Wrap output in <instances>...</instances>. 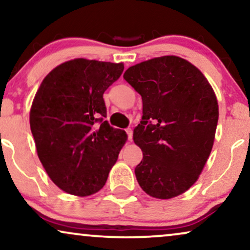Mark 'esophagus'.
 Masks as SVG:
<instances>
[{"label": "esophagus", "instance_id": "1", "mask_svg": "<svg viewBox=\"0 0 250 250\" xmlns=\"http://www.w3.org/2000/svg\"><path fill=\"white\" fill-rule=\"evenodd\" d=\"M126 134H127V138L129 141H132V138H133V131L131 128H127L126 129Z\"/></svg>", "mask_w": 250, "mask_h": 250}]
</instances>
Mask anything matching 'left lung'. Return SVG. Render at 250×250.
Masks as SVG:
<instances>
[{
	"label": "left lung",
	"mask_w": 250,
	"mask_h": 250,
	"mask_svg": "<svg viewBox=\"0 0 250 250\" xmlns=\"http://www.w3.org/2000/svg\"><path fill=\"white\" fill-rule=\"evenodd\" d=\"M124 80L142 97V121L133 132L143 152L136 180L153 198L180 196L198 180L213 148L214 90L196 66L176 56L129 67Z\"/></svg>",
	"instance_id": "8db88e82"
}]
</instances>
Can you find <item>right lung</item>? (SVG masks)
<instances>
[{
  "mask_svg": "<svg viewBox=\"0 0 250 250\" xmlns=\"http://www.w3.org/2000/svg\"><path fill=\"white\" fill-rule=\"evenodd\" d=\"M123 63L69 60L44 78L29 114L39 158L64 192L85 197L102 189L127 135L109 125L104 93Z\"/></svg>",
  "mask_w": 250,
  "mask_h": 250,
  "instance_id": "obj_1",
  "label": "right lung"
}]
</instances>
